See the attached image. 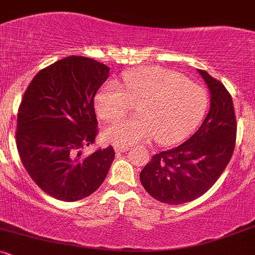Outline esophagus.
Instances as JSON below:
<instances>
[{
    "mask_svg": "<svg viewBox=\"0 0 255 255\" xmlns=\"http://www.w3.org/2000/svg\"><path fill=\"white\" fill-rule=\"evenodd\" d=\"M114 148H115V152H118V153H122V152H127L129 150V147L126 145H118L115 144L114 145Z\"/></svg>",
    "mask_w": 255,
    "mask_h": 255,
    "instance_id": "34e87169",
    "label": "esophagus"
}]
</instances>
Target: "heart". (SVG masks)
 <instances>
[{"instance_id": "obj_1", "label": "heart", "mask_w": 255, "mask_h": 255, "mask_svg": "<svg viewBox=\"0 0 255 255\" xmlns=\"http://www.w3.org/2000/svg\"><path fill=\"white\" fill-rule=\"evenodd\" d=\"M119 85L105 84L96 95V109L105 121L121 119L136 103L137 116L116 122L105 136L130 145L156 136L172 144L198 124L207 104L204 89L162 67H144L122 74Z\"/></svg>"}]
</instances>
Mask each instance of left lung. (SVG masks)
<instances>
[{
    "instance_id": "1",
    "label": "left lung",
    "mask_w": 255,
    "mask_h": 255,
    "mask_svg": "<svg viewBox=\"0 0 255 255\" xmlns=\"http://www.w3.org/2000/svg\"><path fill=\"white\" fill-rule=\"evenodd\" d=\"M211 92V107L199 129L177 147L159 152L140 172L146 192L158 201L180 205L205 194L230 162L235 148V110L229 91L199 69Z\"/></svg>"
}]
</instances>
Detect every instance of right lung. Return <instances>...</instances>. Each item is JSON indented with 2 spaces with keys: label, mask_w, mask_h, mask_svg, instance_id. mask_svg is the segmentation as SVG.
Instances as JSON below:
<instances>
[{
  "label": "right lung",
  "mask_w": 255,
  "mask_h": 255,
  "mask_svg": "<svg viewBox=\"0 0 255 255\" xmlns=\"http://www.w3.org/2000/svg\"><path fill=\"white\" fill-rule=\"evenodd\" d=\"M104 63L68 56L32 79L17 110L22 165L44 193L77 201L97 191L115 157L113 146L84 154L98 134L95 96L109 77Z\"/></svg>",
  "instance_id": "add662e5"
}]
</instances>
